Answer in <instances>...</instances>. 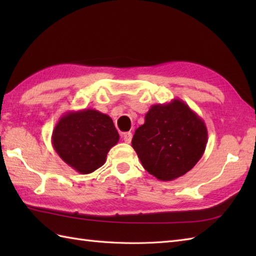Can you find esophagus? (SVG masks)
I'll return each instance as SVG.
<instances>
[{"label":"esophagus","instance_id":"34e87169","mask_svg":"<svg viewBox=\"0 0 256 256\" xmlns=\"http://www.w3.org/2000/svg\"><path fill=\"white\" fill-rule=\"evenodd\" d=\"M132 136H133V135H132L131 132H126V133L122 134V138H123V140L125 143H131Z\"/></svg>","mask_w":256,"mask_h":256}]
</instances>
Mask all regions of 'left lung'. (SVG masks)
Segmentation results:
<instances>
[{
  "label": "left lung",
  "instance_id": "obj_1",
  "mask_svg": "<svg viewBox=\"0 0 256 256\" xmlns=\"http://www.w3.org/2000/svg\"><path fill=\"white\" fill-rule=\"evenodd\" d=\"M208 131L197 113L182 100L152 106L134 133L132 146L143 167L162 182L192 170L202 157Z\"/></svg>",
  "mask_w": 256,
  "mask_h": 256
}]
</instances>
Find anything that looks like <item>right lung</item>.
<instances>
[{
	"label": "right lung",
	"mask_w": 256,
	"mask_h": 256,
	"mask_svg": "<svg viewBox=\"0 0 256 256\" xmlns=\"http://www.w3.org/2000/svg\"><path fill=\"white\" fill-rule=\"evenodd\" d=\"M118 140L112 118L94 108L66 112L52 135V148L59 157L82 175L104 164L108 152Z\"/></svg>",
	"instance_id": "right-lung-1"
}]
</instances>
